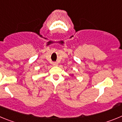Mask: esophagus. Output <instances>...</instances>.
<instances>
[{"instance_id":"obj_1","label":"esophagus","mask_w":122,"mask_h":122,"mask_svg":"<svg viewBox=\"0 0 122 122\" xmlns=\"http://www.w3.org/2000/svg\"><path fill=\"white\" fill-rule=\"evenodd\" d=\"M53 66H58V63L57 62H53Z\"/></svg>"}]
</instances>
